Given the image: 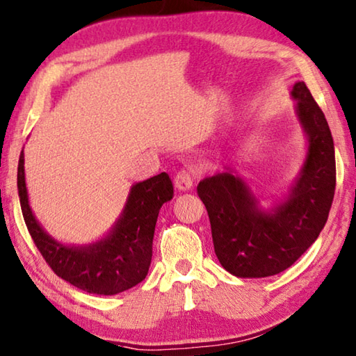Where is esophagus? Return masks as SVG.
<instances>
[{
  "label": "esophagus",
  "mask_w": 356,
  "mask_h": 356,
  "mask_svg": "<svg viewBox=\"0 0 356 356\" xmlns=\"http://www.w3.org/2000/svg\"><path fill=\"white\" fill-rule=\"evenodd\" d=\"M194 177H195V172L192 167H186L181 168L177 173V177H175V186L179 191H189L192 188V184H194Z\"/></svg>",
  "instance_id": "1"
}]
</instances>
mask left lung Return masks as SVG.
<instances>
[{
    "label": "left lung",
    "mask_w": 356,
    "mask_h": 356,
    "mask_svg": "<svg viewBox=\"0 0 356 356\" xmlns=\"http://www.w3.org/2000/svg\"><path fill=\"white\" fill-rule=\"evenodd\" d=\"M308 153L289 195L263 211L247 183L232 168L204 178L197 194L207 207L214 252L222 267L241 278L277 275L314 244L325 227L336 188L332 131L307 84L292 87Z\"/></svg>",
    "instance_id": "obj_1"
}]
</instances>
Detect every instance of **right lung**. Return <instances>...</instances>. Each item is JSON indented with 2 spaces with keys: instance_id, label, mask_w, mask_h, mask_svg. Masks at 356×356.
Masks as SVG:
<instances>
[{
  "instance_id": "right-lung-1",
  "label": "right lung",
  "mask_w": 356,
  "mask_h": 356,
  "mask_svg": "<svg viewBox=\"0 0 356 356\" xmlns=\"http://www.w3.org/2000/svg\"><path fill=\"white\" fill-rule=\"evenodd\" d=\"M17 186L28 232L56 275L74 288L98 296L118 294L147 277L159 209L173 197V184L165 172L136 183L120 219L108 236L89 245L60 244L37 222L28 200L23 149L18 161Z\"/></svg>"
}]
</instances>
